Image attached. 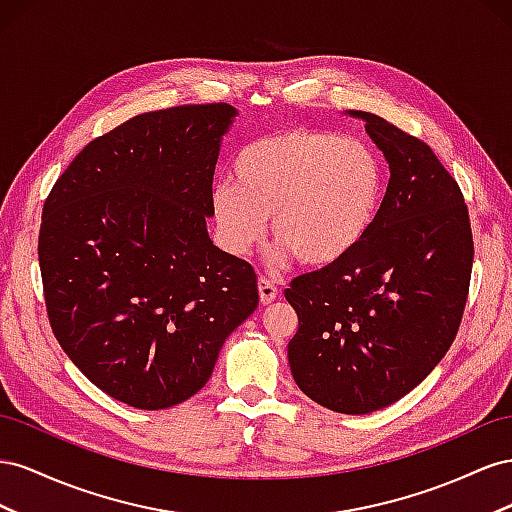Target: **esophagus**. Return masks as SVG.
I'll return each instance as SVG.
<instances>
[{"instance_id":"obj_1","label":"esophagus","mask_w":512,"mask_h":512,"mask_svg":"<svg viewBox=\"0 0 512 512\" xmlns=\"http://www.w3.org/2000/svg\"><path fill=\"white\" fill-rule=\"evenodd\" d=\"M257 287H259V300H261V304H270V302H274L276 298H279V287H276L268 279V276H261Z\"/></svg>"}]
</instances>
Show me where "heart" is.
Masks as SVG:
<instances>
[{"label":"heart","instance_id":"obj_1","mask_svg":"<svg viewBox=\"0 0 512 512\" xmlns=\"http://www.w3.org/2000/svg\"><path fill=\"white\" fill-rule=\"evenodd\" d=\"M236 184L212 188V214L223 246L246 255L266 231L279 242L274 261L337 264L358 246L384 191V167L360 141L321 130H283L238 152Z\"/></svg>","mask_w":512,"mask_h":512}]
</instances>
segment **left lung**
Segmentation results:
<instances>
[{"label":"left lung","mask_w":512,"mask_h":512,"mask_svg":"<svg viewBox=\"0 0 512 512\" xmlns=\"http://www.w3.org/2000/svg\"><path fill=\"white\" fill-rule=\"evenodd\" d=\"M390 180L352 253L296 276L291 375L315 403L369 414L425 379L457 337L470 291L474 240L463 193L425 141L367 111Z\"/></svg>","instance_id":"left-lung-1"}]
</instances>
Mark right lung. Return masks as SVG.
Listing matches in <instances>:
<instances>
[{"mask_svg":"<svg viewBox=\"0 0 512 512\" xmlns=\"http://www.w3.org/2000/svg\"><path fill=\"white\" fill-rule=\"evenodd\" d=\"M238 111L137 115L90 141L42 208L38 261L57 343L109 397L165 410L210 379L257 309V274L214 246L212 180Z\"/></svg>","mask_w":512,"mask_h":512,"instance_id":"1","label":"right lung"}]
</instances>
